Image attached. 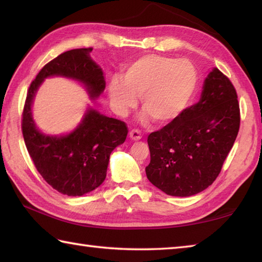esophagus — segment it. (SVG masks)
Masks as SVG:
<instances>
[{"instance_id": "esophagus-1", "label": "esophagus", "mask_w": 262, "mask_h": 262, "mask_svg": "<svg viewBox=\"0 0 262 262\" xmlns=\"http://www.w3.org/2000/svg\"><path fill=\"white\" fill-rule=\"evenodd\" d=\"M129 137L132 138L133 141H138V140H141V138L143 137V135H142L141 130H138V129H132V130L129 132Z\"/></svg>"}]
</instances>
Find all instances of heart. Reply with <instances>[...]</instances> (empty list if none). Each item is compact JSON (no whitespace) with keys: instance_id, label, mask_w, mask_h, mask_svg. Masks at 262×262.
Here are the masks:
<instances>
[{"instance_id":"1","label":"heart","mask_w":262,"mask_h":262,"mask_svg":"<svg viewBox=\"0 0 262 262\" xmlns=\"http://www.w3.org/2000/svg\"><path fill=\"white\" fill-rule=\"evenodd\" d=\"M197 86V72L186 59L149 54L133 62L122 75L113 79L109 96L120 115L134 107L136 96L148 116L160 125L169 124L180 116Z\"/></svg>"}]
</instances>
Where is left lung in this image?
Segmentation results:
<instances>
[{"instance_id": "8db88e82", "label": "left lung", "mask_w": 262, "mask_h": 262, "mask_svg": "<svg viewBox=\"0 0 262 262\" xmlns=\"http://www.w3.org/2000/svg\"><path fill=\"white\" fill-rule=\"evenodd\" d=\"M240 128L234 85L220 70L206 77L197 103L147 137V179L170 196L188 197L213 183Z\"/></svg>"}]
</instances>
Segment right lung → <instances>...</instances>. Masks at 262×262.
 Wrapping results in <instances>:
<instances>
[{
  "instance_id": "right-lung-1",
  "label": "right lung",
  "mask_w": 262,
  "mask_h": 262,
  "mask_svg": "<svg viewBox=\"0 0 262 262\" xmlns=\"http://www.w3.org/2000/svg\"><path fill=\"white\" fill-rule=\"evenodd\" d=\"M91 52V47L72 49L43 66L31 82L22 113V135L37 171L55 190L74 197L94 190L104 181L110 154L125 142L128 127L124 121L89 109L71 134L47 136L36 128L31 104L43 79L54 75L80 81L92 99L98 98L105 82Z\"/></svg>"
}]
</instances>
